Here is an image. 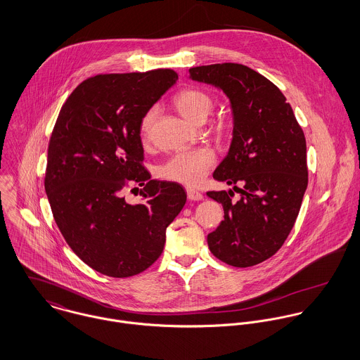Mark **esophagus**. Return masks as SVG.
<instances>
[{
    "instance_id": "obj_1",
    "label": "esophagus",
    "mask_w": 360,
    "mask_h": 360,
    "mask_svg": "<svg viewBox=\"0 0 360 360\" xmlns=\"http://www.w3.org/2000/svg\"><path fill=\"white\" fill-rule=\"evenodd\" d=\"M186 193H188V199L189 200H203V195L199 191L186 189Z\"/></svg>"
}]
</instances>
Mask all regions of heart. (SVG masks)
<instances>
[{
  "label": "heart",
  "instance_id": "1",
  "mask_svg": "<svg viewBox=\"0 0 360 360\" xmlns=\"http://www.w3.org/2000/svg\"><path fill=\"white\" fill-rule=\"evenodd\" d=\"M176 111L186 120L200 124L203 122L213 108V97L198 87H186L178 91L172 100ZM157 118V108L151 107L144 112L139 132L143 143L151 141L153 127ZM213 134L217 138H225L228 134V122L225 118L219 117L212 125ZM216 157L207 148H193V150H181L168 157L158 168L161 178L182 184L186 186H195L203 181L209 171L214 167Z\"/></svg>",
  "mask_w": 360,
  "mask_h": 360
}]
</instances>
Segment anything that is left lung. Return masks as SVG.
Wrapping results in <instances>:
<instances>
[{
	"label": "left lung",
	"instance_id": "left-lung-1",
	"mask_svg": "<svg viewBox=\"0 0 360 360\" xmlns=\"http://www.w3.org/2000/svg\"><path fill=\"white\" fill-rule=\"evenodd\" d=\"M231 100L233 138L213 178L240 193L207 192L224 221L207 235L210 252L233 267H252L284 245L307 188L306 139L283 91L246 65L224 63L189 70Z\"/></svg>",
	"mask_w": 360,
	"mask_h": 360
}]
</instances>
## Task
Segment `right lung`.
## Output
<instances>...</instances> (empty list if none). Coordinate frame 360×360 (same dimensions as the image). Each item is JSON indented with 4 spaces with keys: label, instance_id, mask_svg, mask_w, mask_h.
<instances>
[{
    "label": "right lung",
    "instance_id": "obj_1",
    "mask_svg": "<svg viewBox=\"0 0 360 360\" xmlns=\"http://www.w3.org/2000/svg\"><path fill=\"white\" fill-rule=\"evenodd\" d=\"M176 80L178 73L164 68L96 75L73 90L58 114L46 193L70 248L104 276L125 278L148 269L186 203L179 184L150 178L139 132L144 112ZM134 186H143L138 205L123 196Z\"/></svg>",
    "mask_w": 360,
    "mask_h": 360
}]
</instances>
